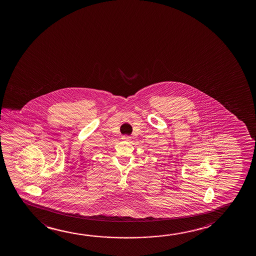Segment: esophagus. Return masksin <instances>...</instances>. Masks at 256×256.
Segmentation results:
<instances>
[{"label": "esophagus", "mask_w": 256, "mask_h": 256, "mask_svg": "<svg viewBox=\"0 0 256 256\" xmlns=\"http://www.w3.org/2000/svg\"><path fill=\"white\" fill-rule=\"evenodd\" d=\"M122 139L123 140H130V136H123Z\"/></svg>", "instance_id": "esophagus-1"}]
</instances>
